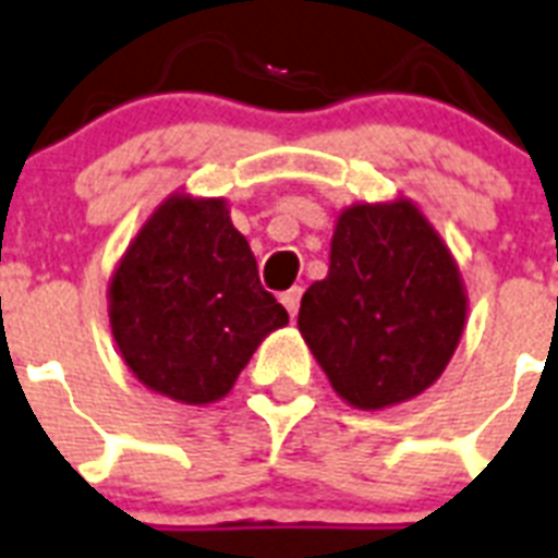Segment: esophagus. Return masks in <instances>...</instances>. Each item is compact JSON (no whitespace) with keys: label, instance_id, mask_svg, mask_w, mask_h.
<instances>
[{"label":"esophagus","instance_id":"34e87169","mask_svg":"<svg viewBox=\"0 0 558 558\" xmlns=\"http://www.w3.org/2000/svg\"><path fill=\"white\" fill-rule=\"evenodd\" d=\"M301 294H303V289L301 287H292L289 289V292H283L280 294V303H283V306H287V312L289 315H298V306H301Z\"/></svg>","mask_w":558,"mask_h":558}]
</instances>
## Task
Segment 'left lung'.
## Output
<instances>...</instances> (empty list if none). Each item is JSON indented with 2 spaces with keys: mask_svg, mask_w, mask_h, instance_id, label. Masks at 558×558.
<instances>
[{
  "mask_svg": "<svg viewBox=\"0 0 558 558\" xmlns=\"http://www.w3.org/2000/svg\"><path fill=\"white\" fill-rule=\"evenodd\" d=\"M468 294L450 248L410 201L343 208L329 275L301 301L298 329L332 389L357 410L421 396L450 364Z\"/></svg>",
  "mask_w": 558,
  "mask_h": 558,
  "instance_id": "8db88e82",
  "label": "left lung"
}]
</instances>
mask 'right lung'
Returning a JSON list of instances; mask_svg holds the SVG:
<instances>
[{
    "mask_svg": "<svg viewBox=\"0 0 558 558\" xmlns=\"http://www.w3.org/2000/svg\"><path fill=\"white\" fill-rule=\"evenodd\" d=\"M108 318L131 373L180 404L220 401L266 335L289 324L226 201L189 194H171L131 240Z\"/></svg>",
    "mask_w": 558,
    "mask_h": 558,
    "instance_id": "right-lung-1",
    "label": "right lung"
}]
</instances>
